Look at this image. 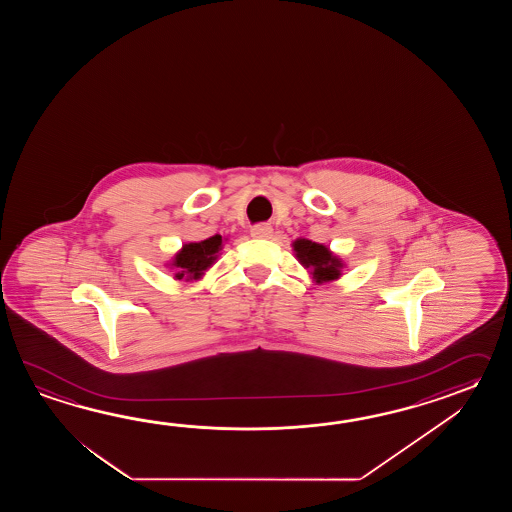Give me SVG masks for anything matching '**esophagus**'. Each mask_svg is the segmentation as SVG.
<instances>
[{
  "mask_svg": "<svg viewBox=\"0 0 512 512\" xmlns=\"http://www.w3.org/2000/svg\"><path fill=\"white\" fill-rule=\"evenodd\" d=\"M252 238H258V240H269L272 236V227L269 223H258L251 229Z\"/></svg>",
  "mask_w": 512,
  "mask_h": 512,
  "instance_id": "34e87169",
  "label": "esophagus"
}]
</instances>
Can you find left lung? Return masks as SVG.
I'll list each match as a JSON object with an SVG mask.
<instances>
[{
	"label": "left lung",
	"mask_w": 512,
	"mask_h": 512,
	"mask_svg": "<svg viewBox=\"0 0 512 512\" xmlns=\"http://www.w3.org/2000/svg\"><path fill=\"white\" fill-rule=\"evenodd\" d=\"M294 251L298 260L302 261L304 267L313 269V278L316 283L337 280L340 276V260L333 256L327 247L309 240L294 241Z\"/></svg>",
	"instance_id": "left-lung-1"
}]
</instances>
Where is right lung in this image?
Wrapping results in <instances>:
<instances>
[{
  "mask_svg": "<svg viewBox=\"0 0 512 512\" xmlns=\"http://www.w3.org/2000/svg\"><path fill=\"white\" fill-rule=\"evenodd\" d=\"M221 236L216 234L212 238L199 243H188L183 251L175 256L174 265L177 267L175 278H199L203 272L216 260V254L221 249Z\"/></svg>",
  "mask_w": 512,
  "mask_h": 512,
  "instance_id": "obj_1",
  "label": "right lung"
}]
</instances>
